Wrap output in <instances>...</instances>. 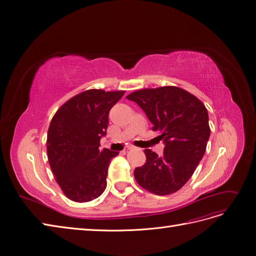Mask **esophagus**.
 <instances>
[{
	"label": "esophagus",
	"mask_w": 256,
	"mask_h": 256,
	"mask_svg": "<svg viewBox=\"0 0 256 256\" xmlns=\"http://www.w3.org/2000/svg\"><path fill=\"white\" fill-rule=\"evenodd\" d=\"M134 148H135V146H132V145H128V150H134Z\"/></svg>",
	"instance_id": "esophagus-1"
}]
</instances>
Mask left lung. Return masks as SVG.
I'll return each mask as SVG.
<instances>
[{
  "mask_svg": "<svg viewBox=\"0 0 256 256\" xmlns=\"http://www.w3.org/2000/svg\"><path fill=\"white\" fill-rule=\"evenodd\" d=\"M126 98L144 111L165 145L162 156L144 150L146 163L134 172L137 182L156 195L178 191L204 156L210 134L206 108L193 94L173 86L138 90Z\"/></svg>",
  "mask_w": 256,
  "mask_h": 256,
  "instance_id": "obj_1",
  "label": "left lung"
}]
</instances>
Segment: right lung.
I'll return each mask as SVG.
<instances>
[{"mask_svg":"<svg viewBox=\"0 0 256 256\" xmlns=\"http://www.w3.org/2000/svg\"><path fill=\"white\" fill-rule=\"evenodd\" d=\"M124 91L91 89L66 102L52 117L48 132V158L63 193L76 202H88L106 186L108 167L119 152L100 150L106 135L111 108Z\"/></svg>","mask_w":256,"mask_h":256,"instance_id":"obj_1","label":"right lung"}]
</instances>
